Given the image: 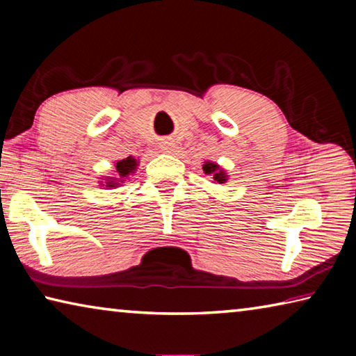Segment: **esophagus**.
Listing matches in <instances>:
<instances>
[{"label":"esophagus","mask_w":356,"mask_h":356,"mask_svg":"<svg viewBox=\"0 0 356 356\" xmlns=\"http://www.w3.org/2000/svg\"><path fill=\"white\" fill-rule=\"evenodd\" d=\"M161 150H163V152H166V154H171L172 150H174V144L172 143H161Z\"/></svg>","instance_id":"esophagus-1"}]
</instances>
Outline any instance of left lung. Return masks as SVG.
Listing matches in <instances>:
<instances>
[{"label": "left lung", "instance_id": "left-lung-1", "mask_svg": "<svg viewBox=\"0 0 356 356\" xmlns=\"http://www.w3.org/2000/svg\"><path fill=\"white\" fill-rule=\"evenodd\" d=\"M202 170H204V172L209 174V176H212L215 182L225 184L227 180L225 170H221L220 165L212 163V161H206V163H204V166H202Z\"/></svg>", "mask_w": 356, "mask_h": 356}]
</instances>
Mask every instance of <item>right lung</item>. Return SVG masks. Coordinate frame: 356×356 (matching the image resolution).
Listing matches in <instances>:
<instances>
[{
  "mask_svg": "<svg viewBox=\"0 0 356 356\" xmlns=\"http://www.w3.org/2000/svg\"><path fill=\"white\" fill-rule=\"evenodd\" d=\"M116 176L114 177H106L104 180H106V186H118L119 184H122L125 179H127L130 174H134L136 171V166H138V160L135 156H127V159L124 160H119L116 165Z\"/></svg>",
  "mask_w": 356,
  "mask_h": 356,
  "instance_id": "add662e5",
  "label": "right lung"
}]
</instances>
